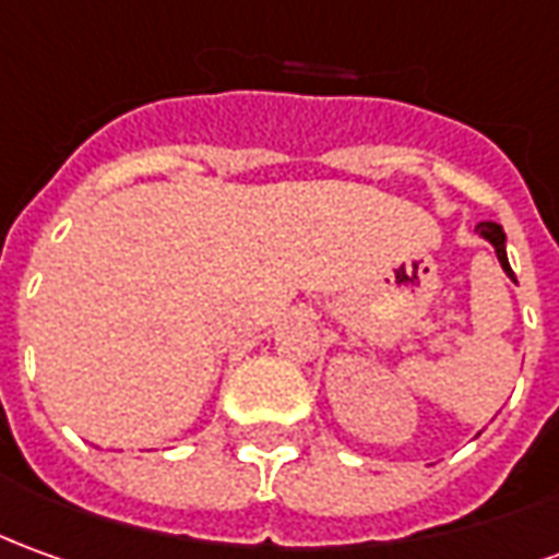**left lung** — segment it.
<instances>
[{
    "mask_svg": "<svg viewBox=\"0 0 559 559\" xmlns=\"http://www.w3.org/2000/svg\"><path fill=\"white\" fill-rule=\"evenodd\" d=\"M475 233H478L484 241H490V245H493V251H497V260H499V266H502V272H506L509 278H514V272H511V266H509V253H506V233H502V226L493 224V221H484V224L475 226Z\"/></svg>",
    "mask_w": 559,
    "mask_h": 559,
    "instance_id": "8db88e82",
    "label": "left lung"
}]
</instances>
